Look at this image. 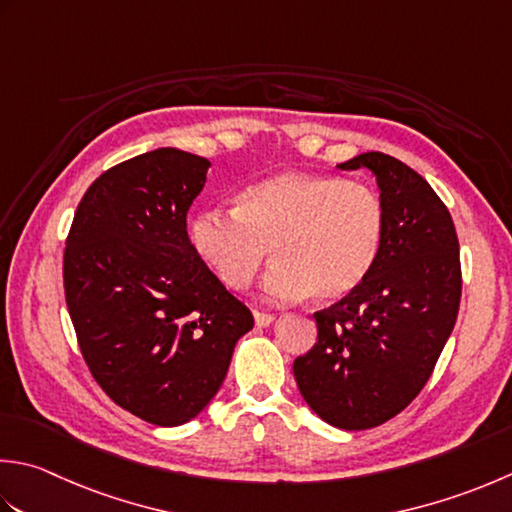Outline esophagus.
I'll list each match as a JSON object with an SVG mask.
<instances>
[{"label": "esophagus", "mask_w": 512, "mask_h": 512, "mask_svg": "<svg viewBox=\"0 0 512 512\" xmlns=\"http://www.w3.org/2000/svg\"><path fill=\"white\" fill-rule=\"evenodd\" d=\"M253 317H255V324L259 326V328H266V326H270L275 322V315H268V313H259V310H255L253 313Z\"/></svg>", "instance_id": "esophagus-1"}]
</instances>
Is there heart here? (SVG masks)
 Here are the masks:
<instances>
[{
  "label": "heart",
  "mask_w": 512,
  "mask_h": 512,
  "mask_svg": "<svg viewBox=\"0 0 512 512\" xmlns=\"http://www.w3.org/2000/svg\"><path fill=\"white\" fill-rule=\"evenodd\" d=\"M386 237L382 197L366 184L304 170L255 179L235 210L206 208L188 222V242L230 290H244L262 268L270 302H339L366 284Z\"/></svg>",
  "instance_id": "b5f03b06"
}]
</instances>
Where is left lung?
Returning a JSON list of instances; mask_svg holds the SVG:
<instances>
[{"label":"left lung","mask_w":512,"mask_h":512,"mask_svg":"<svg viewBox=\"0 0 512 512\" xmlns=\"http://www.w3.org/2000/svg\"><path fill=\"white\" fill-rule=\"evenodd\" d=\"M337 168L375 175L384 248L362 288L315 313L317 344L293 373L317 417L366 430L402 413L428 382L453 333L462 268L453 217L422 175L377 150Z\"/></svg>","instance_id":"1"}]
</instances>
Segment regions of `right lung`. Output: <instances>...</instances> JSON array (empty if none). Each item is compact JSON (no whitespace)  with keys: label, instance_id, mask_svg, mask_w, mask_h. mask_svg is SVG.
<instances>
[{"label":"right lung","instance_id":"add662e5","mask_svg":"<svg viewBox=\"0 0 512 512\" xmlns=\"http://www.w3.org/2000/svg\"><path fill=\"white\" fill-rule=\"evenodd\" d=\"M208 168L179 148L117 164L90 184L66 239V304L90 373L155 426L202 413L255 324L188 242Z\"/></svg>","mask_w":512,"mask_h":512}]
</instances>
